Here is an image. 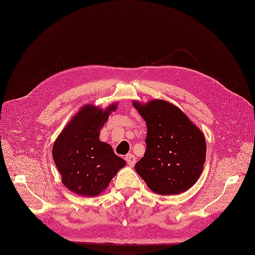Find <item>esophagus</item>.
I'll return each instance as SVG.
<instances>
[{
    "label": "esophagus",
    "instance_id": "obj_1",
    "mask_svg": "<svg viewBox=\"0 0 255 255\" xmlns=\"http://www.w3.org/2000/svg\"><path fill=\"white\" fill-rule=\"evenodd\" d=\"M125 159H126L127 164H128L130 167L134 166V164H135V162H136V158H135V156H134L133 154H127L126 157H125Z\"/></svg>",
    "mask_w": 255,
    "mask_h": 255
}]
</instances>
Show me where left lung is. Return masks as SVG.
<instances>
[{
    "mask_svg": "<svg viewBox=\"0 0 255 255\" xmlns=\"http://www.w3.org/2000/svg\"><path fill=\"white\" fill-rule=\"evenodd\" d=\"M132 105L147 125V148L135 164V171L157 194L188 190L199 180L206 161V140L201 129L169 102L133 101Z\"/></svg>",
    "mask_w": 255,
    "mask_h": 255,
    "instance_id": "obj_1",
    "label": "left lung"
}]
</instances>
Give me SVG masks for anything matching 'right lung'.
Segmentation results:
<instances>
[{
  "instance_id": "obj_1",
  "label": "right lung",
  "mask_w": 255,
  "mask_h": 255,
  "mask_svg": "<svg viewBox=\"0 0 255 255\" xmlns=\"http://www.w3.org/2000/svg\"><path fill=\"white\" fill-rule=\"evenodd\" d=\"M117 109L111 104L103 110L86 105L75 115L56 137L52 156L70 191L83 196H96L104 191L121 168L126 165L112 147L100 140V130Z\"/></svg>"
}]
</instances>
